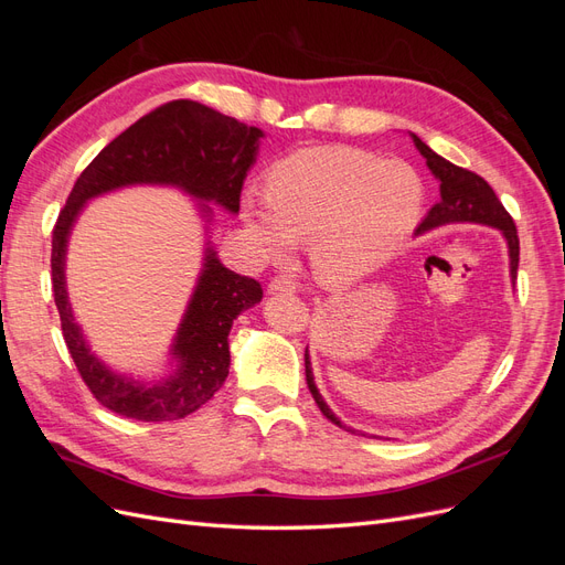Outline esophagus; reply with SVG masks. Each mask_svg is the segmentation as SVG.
Masks as SVG:
<instances>
[{
  "mask_svg": "<svg viewBox=\"0 0 565 565\" xmlns=\"http://www.w3.org/2000/svg\"><path fill=\"white\" fill-rule=\"evenodd\" d=\"M297 292V282L292 278L276 276L268 282V295H295Z\"/></svg>",
  "mask_w": 565,
  "mask_h": 565,
  "instance_id": "obj_1",
  "label": "esophagus"
}]
</instances>
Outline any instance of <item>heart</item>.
<instances>
[{"mask_svg": "<svg viewBox=\"0 0 565 565\" xmlns=\"http://www.w3.org/2000/svg\"><path fill=\"white\" fill-rule=\"evenodd\" d=\"M424 181L413 164L349 146H316L270 167L266 198H247L243 218L264 254L309 241L316 276L349 285L388 264L417 228Z\"/></svg>", "mask_w": 565, "mask_h": 565, "instance_id": "obj_1", "label": "heart"}]
</instances>
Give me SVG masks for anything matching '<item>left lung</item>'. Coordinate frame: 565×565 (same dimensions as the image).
I'll list each match as a JSON object with an SVG mask.
<instances>
[{
  "mask_svg": "<svg viewBox=\"0 0 565 565\" xmlns=\"http://www.w3.org/2000/svg\"><path fill=\"white\" fill-rule=\"evenodd\" d=\"M413 141L417 150L426 158V164H429L431 174L440 181V200L429 210V214L424 216L422 224L417 226V235L426 233L438 226L446 224H457V221H471V224H483L498 228L509 247V273H511V282H516V270H519V235H516V224L514 218L509 216V212L502 207V202L494 195L492 188L488 185L486 179L478 174L469 172V169H461L446 158H440L438 152H434L429 146H426L419 136L413 134ZM303 365H306V384H309L311 396L316 398L320 413L328 417L332 424H337L339 429H349V426L341 424V419L328 407V403L322 401L320 391L313 382V370L309 361V349L303 353Z\"/></svg>",
  "mask_w": 565,
  "mask_h": 565,
  "instance_id": "left-lung-1",
  "label": "left lung"
}]
</instances>
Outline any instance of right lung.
Listing matches in <instances>:
<instances>
[{"instance_id":"right-lung-1","label":"right lung","mask_w":565,"mask_h":565,"mask_svg":"<svg viewBox=\"0 0 565 565\" xmlns=\"http://www.w3.org/2000/svg\"><path fill=\"white\" fill-rule=\"evenodd\" d=\"M262 136V129L237 122L198 100H169L100 150L67 195L51 237L54 301L79 377L94 398L113 413L139 422H172L195 413L226 382L233 320L259 303L264 289L254 278L226 268L207 247L195 292L172 344L177 372L156 384L134 382L108 370L92 353L67 301L65 252L77 214L87 200L136 183L177 185L188 195L237 214L243 181L256 160ZM200 210L207 221L212 218L210 204H200Z\"/></svg>"}]
</instances>
